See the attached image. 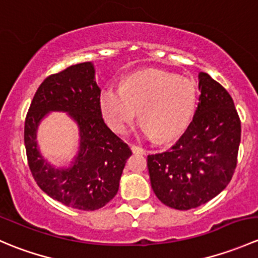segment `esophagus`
<instances>
[{
    "label": "esophagus",
    "mask_w": 258,
    "mask_h": 258,
    "mask_svg": "<svg viewBox=\"0 0 258 258\" xmlns=\"http://www.w3.org/2000/svg\"><path fill=\"white\" fill-rule=\"evenodd\" d=\"M131 150H132V152H134V153H140V155H145V153H146V150L144 147H141V146L132 145Z\"/></svg>",
    "instance_id": "esophagus-1"
}]
</instances>
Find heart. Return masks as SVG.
<instances>
[{"label": "heart", "instance_id": "b5f03b06", "mask_svg": "<svg viewBox=\"0 0 258 258\" xmlns=\"http://www.w3.org/2000/svg\"><path fill=\"white\" fill-rule=\"evenodd\" d=\"M196 101L197 90L191 80L162 70L137 72L124 79L121 88L107 86L100 95L101 111L114 132L123 134L140 110L142 131L158 142L182 135Z\"/></svg>", "mask_w": 258, "mask_h": 258}]
</instances>
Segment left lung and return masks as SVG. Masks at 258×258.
<instances>
[{"label": "left lung", "mask_w": 258, "mask_h": 258, "mask_svg": "<svg viewBox=\"0 0 258 258\" xmlns=\"http://www.w3.org/2000/svg\"><path fill=\"white\" fill-rule=\"evenodd\" d=\"M191 123L166 152L147 156L153 192L162 204L191 210L226 188L237 165L241 121L230 93L205 72Z\"/></svg>", "instance_id": "1"}]
</instances>
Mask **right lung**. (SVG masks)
I'll use <instances>...</instances> for the list:
<instances>
[{"mask_svg": "<svg viewBox=\"0 0 258 258\" xmlns=\"http://www.w3.org/2000/svg\"><path fill=\"white\" fill-rule=\"evenodd\" d=\"M101 90L92 62L67 67L48 76L36 91L25 121L28 166L40 188L56 201L83 211H95L116 196L128 145L102 118ZM66 112L80 130V150L70 168L56 169L39 153L35 132L48 112Z\"/></svg>", "mask_w": 258, "mask_h": 258, "instance_id": "right-lung-1", "label": "right lung"}]
</instances>
